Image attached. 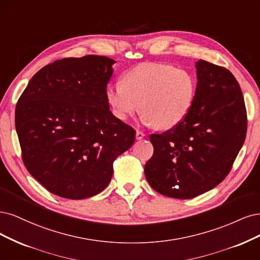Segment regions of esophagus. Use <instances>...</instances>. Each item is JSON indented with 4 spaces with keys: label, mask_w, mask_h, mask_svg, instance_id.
<instances>
[{
    "label": "esophagus",
    "mask_w": 260,
    "mask_h": 260,
    "mask_svg": "<svg viewBox=\"0 0 260 260\" xmlns=\"http://www.w3.org/2000/svg\"><path fill=\"white\" fill-rule=\"evenodd\" d=\"M145 136H146V134L144 132H141V131H137L136 132V139L140 140V139L144 138Z\"/></svg>",
    "instance_id": "1"
}]
</instances>
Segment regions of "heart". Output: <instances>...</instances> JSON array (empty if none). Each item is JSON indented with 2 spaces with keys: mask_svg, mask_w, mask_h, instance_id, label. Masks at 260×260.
I'll list each match as a JSON object with an SVG mask.
<instances>
[{
  "mask_svg": "<svg viewBox=\"0 0 260 260\" xmlns=\"http://www.w3.org/2000/svg\"><path fill=\"white\" fill-rule=\"evenodd\" d=\"M197 83L189 71L163 62H142L109 85L107 102L116 118L127 120L138 109L144 121L170 129L185 120L194 103Z\"/></svg>",
  "mask_w": 260,
  "mask_h": 260,
  "instance_id": "b5f03b06",
  "label": "heart"
}]
</instances>
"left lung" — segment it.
<instances>
[{
    "label": "left lung",
    "mask_w": 260,
    "mask_h": 260,
    "mask_svg": "<svg viewBox=\"0 0 260 260\" xmlns=\"http://www.w3.org/2000/svg\"><path fill=\"white\" fill-rule=\"evenodd\" d=\"M190 112L162 134H151L153 155L146 178L156 192L192 199L227 177L246 137L247 113L241 87L223 67L199 60Z\"/></svg>",
    "instance_id": "1"
}]
</instances>
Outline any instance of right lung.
<instances>
[{"mask_svg":"<svg viewBox=\"0 0 260 260\" xmlns=\"http://www.w3.org/2000/svg\"><path fill=\"white\" fill-rule=\"evenodd\" d=\"M115 61L106 56L63 58L43 67L18 99L15 125L28 172L58 197L102 192L113 162L136 131L115 118L106 90Z\"/></svg>","mask_w":260,"mask_h":260,"instance_id":"add662e5","label":"right lung"}]
</instances>
